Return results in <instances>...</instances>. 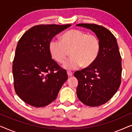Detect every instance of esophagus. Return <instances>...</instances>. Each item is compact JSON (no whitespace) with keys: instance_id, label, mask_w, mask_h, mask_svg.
I'll list each match as a JSON object with an SVG mask.
<instances>
[{"instance_id":"esophagus-1","label":"esophagus","mask_w":132,"mask_h":132,"mask_svg":"<svg viewBox=\"0 0 132 132\" xmlns=\"http://www.w3.org/2000/svg\"><path fill=\"white\" fill-rule=\"evenodd\" d=\"M67 75L69 77L72 76H73V73H72V72L70 71H67Z\"/></svg>"}]
</instances>
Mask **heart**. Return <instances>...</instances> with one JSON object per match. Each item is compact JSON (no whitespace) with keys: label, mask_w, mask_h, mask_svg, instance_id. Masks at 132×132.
<instances>
[{"label":"heart","mask_w":132,"mask_h":132,"mask_svg":"<svg viewBox=\"0 0 132 132\" xmlns=\"http://www.w3.org/2000/svg\"><path fill=\"white\" fill-rule=\"evenodd\" d=\"M48 49L52 57L62 64L70 52L71 57L63 65L67 70H75L82 65L86 68L96 61L100 50L98 38L93 34L77 29L68 30L61 36V41L53 39Z\"/></svg>","instance_id":"heart-1"}]
</instances>
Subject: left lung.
I'll list each match as a JSON object with an SVG mask.
<instances>
[{"label":"left lung","mask_w":132,"mask_h":132,"mask_svg":"<svg viewBox=\"0 0 132 132\" xmlns=\"http://www.w3.org/2000/svg\"><path fill=\"white\" fill-rule=\"evenodd\" d=\"M77 26L89 29L100 42V50L91 65L76 71L77 95L83 103L98 106L106 103L118 91L121 84V57L114 35L108 29L95 24L80 23Z\"/></svg>","instance_id":"obj_1"}]
</instances>
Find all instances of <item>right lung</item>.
I'll list each match as a JSON object with an SVG mask.
<instances>
[{"label":"right lung","instance_id":"1","mask_svg":"<svg viewBox=\"0 0 132 132\" xmlns=\"http://www.w3.org/2000/svg\"><path fill=\"white\" fill-rule=\"evenodd\" d=\"M71 24H40L25 32L18 42L12 65L15 93L36 108L55 100L68 79L65 70L52 59L48 46L52 38Z\"/></svg>","mask_w":132,"mask_h":132}]
</instances>
